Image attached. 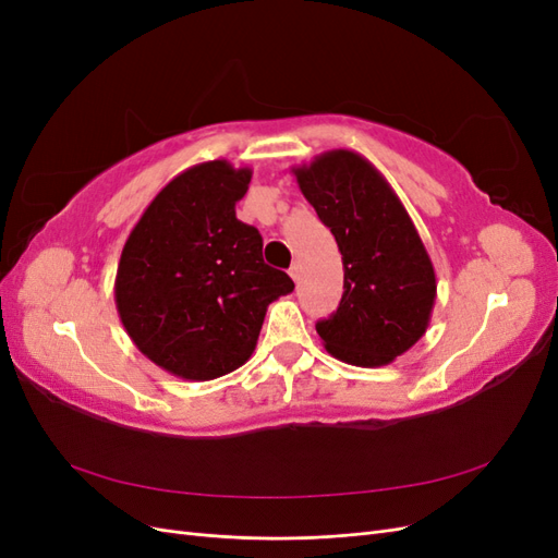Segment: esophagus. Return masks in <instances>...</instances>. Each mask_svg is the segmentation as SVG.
Here are the masks:
<instances>
[{
    "label": "esophagus",
    "mask_w": 558,
    "mask_h": 558,
    "mask_svg": "<svg viewBox=\"0 0 558 558\" xmlns=\"http://www.w3.org/2000/svg\"><path fill=\"white\" fill-rule=\"evenodd\" d=\"M289 275H291V279H293V281H300V263H293V265H291Z\"/></svg>",
    "instance_id": "esophagus-1"
}]
</instances>
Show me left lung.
I'll use <instances>...</instances> for the list:
<instances>
[{"label":"left lung","mask_w":558,"mask_h":558,"mask_svg":"<svg viewBox=\"0 0 558 558\" xmlns=\"http://www.w3.org/2000/svg\"><path fill=\"white\" fill-rule=\"evenodd\" d=\"M302 195L335 234L344 265L340 307L316 324L330 356L359 367L393 363L424 337L435 269L408 209L377 167L347 148L293 167Z\"/></svg>","instance_id":"left-lung-1"}]
</instances>
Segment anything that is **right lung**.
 Listing matches in <instances>:
<instances>
[{
  "mask_svg": "<svg viewBox=\"0 0 558 558\" xmlns=\"http://www.w3.org/2000/svg\"><path fill=\"white\" fill-rule=\"evenodd\" d=\"M248 183V167L228 160L189 167L146 207L118 260L123 328L174 377L209 381L244 365L269 302L295 289L265 265L260 232L234 214Z\"/></svg>",
  "mask_w": 558,
  "mask_h": 558,
  "instance_id": "right-lung-1",
  "label": "right lung"
}]
</instances>
